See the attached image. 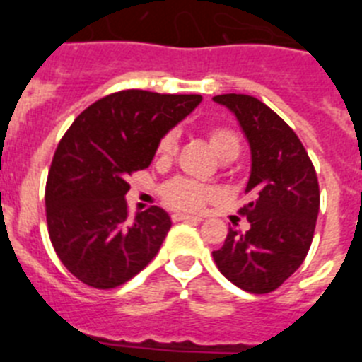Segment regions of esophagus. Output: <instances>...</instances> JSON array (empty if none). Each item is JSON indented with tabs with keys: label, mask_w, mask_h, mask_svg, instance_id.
Returning <instances> with one entry per match:
<instances>
[{
	"label": "esophagus",
	"mask_w": 362,
	"mask_h": 362,
	"mask_svg": "<svg viewBox=\"0 0 362 362\" xmlns=\"http://www.w3.org/2000/svg\"><path fill=\"white\" fill-rule=\"evenodd\" d=\"M172 219L174 221H203V217L190 216V214H174V216H172Z\"/></svg>",
	"instance_id": "obj_1"
}]
</instances>
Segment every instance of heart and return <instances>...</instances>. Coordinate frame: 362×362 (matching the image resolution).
Listing matches in <instances>:
<instances>
[{
    "mask_svg": "<svg viewBox=\"0 0 362 362\" xmlns=\"http://www.w3.org/2000/svg\"><path fill=\"white\" fill-rule=\"evenodd\" d=\"M210 146L223 161H232L241 152V137L230 127H214L206 132ZM177 152V136L175 132H168L163 136L158 145V158L161 161H168ZM219 196L217 190L209 185L197 183L187 177L172 179L163 187V199L168 206L179 210H199L204 204L214 201Z\"/></svg>",
    "mask_w": 362,
    "mask_h": 362,
    "instance_id": "1",
    "label": "heart"
}]
</instances>
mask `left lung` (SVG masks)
Masks as SVG:
<instances>
[{
    "mask_svg": "<svg viewBox=\"0 0 362 362\" xmlns=\"http://www.w3.org/2000/svg\"><path fill=\"white\" fill-rule=\"evenodd\" d=\"M214 101L238 117L252 153L248 203L239 210L250 223L228 230L212 252L230 283L250 293L279 288L303 264L319 214L317 174L288 124L263 101L246 94H221Z\"/></svg>",
    "mask_w": 362,
    "mask_h": 362,
    "instance_id": "1",
    "label": "left lung"
}]
</instances>
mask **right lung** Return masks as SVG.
Segmentation results:
<instances>
[{
	"mask_svg": "<svg viewBox=\"0 0 362 362\" xmlns=\"http://www.w3.org/2000/svg\"><path fill=\"white\" fill-rule=\"evenodd\" d=\"M199 94L121 90L83 110L54 153L45 188L57 257L81 283L116 288L156 257L170 216L127 209V177L152 163L168 130L201 103Z\"/></svg>",
	"mask_w": 362,
	"mask_h": 362,
	"instance_id": "add662e5",
	"label": "right lung"
}]
</instances>
